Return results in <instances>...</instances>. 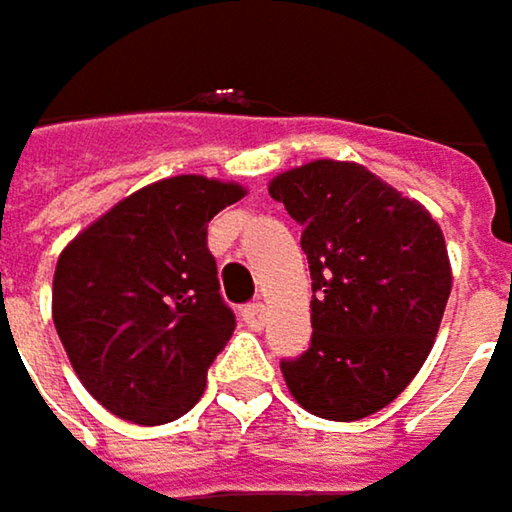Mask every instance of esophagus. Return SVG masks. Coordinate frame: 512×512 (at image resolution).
Returning <instances> with one entry per match:
<instances>
[{
	"label": "esophagus",
	"instance_id": "1",
	"mask_svg": "<svg viewBox=\"0 0 512 512\" xmlns=\"http://www.w3.org/2000/svg\"><path fill=\"white\" fill-rule=\"evenodd\" d=\"M243 320H246V326H252V329H263V326H266V305H263V302L246 305V308H243Z\"/></svg>",
	"mask_w": 512,
	"mask_h": 512
}]
</instances>
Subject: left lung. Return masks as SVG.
<instances>
[{
    "mask_svg": "<svg viewBox=\"0 0 512 512\" xmlns=\"http://www.w3.org/2000/svg\"><path fill=\"white\" fill-rule=\"evenodd\" d=\"M302 225L311 347L281 361L296 403L326 421L385 409L421 370L451 296L439 222L358 162L314 159L269 183Z\"/></svg>",
    "mask_w": 512,
    "mask_h": 512,
    "instance_id": "8db88e82",
    "label": "left lung"
}]
</instances>
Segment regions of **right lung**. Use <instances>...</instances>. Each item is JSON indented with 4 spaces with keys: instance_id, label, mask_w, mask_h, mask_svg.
Segmentation results:
<instances>
[{
    "instance_id": "right-lung-1",
    "label": "right lung",
    "mask_w": 512,
    "mask_h": 512,
    "mask_svg": "<svg viewBox=\"0 0 512 512\" xmlns=\"http://www.w3.org/2000/svg\"><path fill=\"white\" fill-rule=\"evenodd\" d=\"M240 183L177 174L127 195L55 263L52 323L79 382L112 415L156 427L186 415L237 329L207 249Z\"/></svg>"
}]
</instances>
